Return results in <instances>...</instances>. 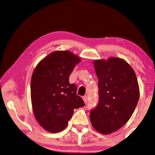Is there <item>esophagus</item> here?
Returning <instances> with one entry per match:
<instances>
[{
  "label": "esophagus",
  "mask_w": 155,
  "mask_h": 155,
  "mask_svg": "<svg viewBox=\"0 0 155 155\" xmlns=\"http://www.w3.org/2000/svg\"><path fill=\"white\" fill-rule=\"evenodd\" d=\"M83 99L84 100V102H85V103H87V100H88V97H87V95H85V96L83 97Z\"/></svg>",
  "instance_id": "34e87169"
}]
</instances>
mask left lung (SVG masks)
Returning a JSON list of instances; mask_svg holds the SVG:
<instances>
[{"label": "left lung", "mask_w": 155, "mask_h": 155, "mask_svg": "<svg viewBox=\"0 0 155 155\" xmlns=\"http://www.w3.org/2000/svg\"><path fill=\"white\" fill-rule=\"evenodd\" d=\"M99 101L90 111V120L95 130L103 134L117 131L133 114L140 96L136 75L122 59L95 60Z\"/></svg>", "instance_id": "left-lung-1"}]
</instances>
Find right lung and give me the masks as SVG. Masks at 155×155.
Wrapping results in <instances>:
<instances>
[{
  "mask_svg": "<svg viewBox=\"0 0 155 155\" xmlns=\"http://www.w3.org/2000/svg\"><path fill=\"white\" fill-rule=\"evenodd\" d=\"M81 61L68 51H58L45 58L31 78V100L36 119L47 131L57 133L66 128L74 109L85 106L77 95V87L69 77Z\"/></svg>",
  "mask_w": 155,
  "mask_h": 155,
  "instance_id": "right-lung-1",
  "label": "right lung"
}]
</instances>
